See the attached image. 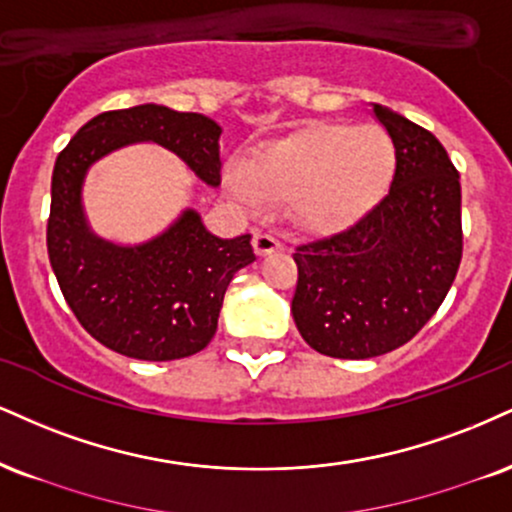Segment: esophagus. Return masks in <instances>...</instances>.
Wrapping results in <instances>:
<instances>
[{
    "instance_id": "obj_1",
    "label": "esophagus",
    "mask_w": 512,
    "mask_h": 512,
    "mask_svg": "<svg viewBox=\"0 0 512 512\" xmlns=\"http://www.w3.org/2000/svg\"><path fill=\"white\" fill-rule=\"evenodd\" d=\"M252 248H255L257 255L264 257V255H272L276 250H281L283 245L279 238L272 236V233H255V236H252Z\"/></svg>"
}]
</instances>
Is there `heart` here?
Masks as SVG:
<instances>
[{"instance_id":"heart-1","label":"heart","mask_w":512,"mask_h":512,"mask_svg":"<svg viewBox=\"0 0 512 512\" xmlns=\"http://www.w3.org/2000/svg\"><path fill=\"white\" fill-rule=\"evenodd\" d=\"M396 150L384 128L312 123L269 140L226 169V188L248 212L291 200L303 229H341L372 207L393 174Z\"/></svg>"}]
</instances>
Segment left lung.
Here are the masks:
<instances>
[{
    "instance_id": "8db88e82",
    "label": "left lung",
    "mask_w": 512,
    "mask_h": 512,
    "mask_svg": "<svg viewBox=\"0 0 512 512\" xmlns=\"http://www.w3.org/2000/svg\"><path fill=\"white\" fill-rule=\"evenodd\" d=\"M396 150L391 188L348 229L293 252V319L307 346L341 360L391 353L446 298L463 257L460 176L422 126L372 104Z\"/></svg>"
}]
</instances>
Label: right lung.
Listing matches in <instances>:
<instances>
[{
    "mask_svg": "<svg viewBox=\"0 0 512 512\" xmlns=\"http://www.w3.org/2000/svg\"><path fill=\"white\" fill-rule=\"evenodd\" d=\"M219 135V123L205 114L138 104L97 114L57 157L47 221L49 264L83 329L114 353L166 362L207 348L226 288L238 269L255 262V252L250 233L231 240L214 236L190 207L145 243L123 245L97 236L83 209L85 176L121 147L155 143L217 188Z\"/></svg>",
    "mask_w": 512,
    "mask_h": 512,
    "instance_id": "right-lung-1",
    "label": "right lung"
}]
</instances>
